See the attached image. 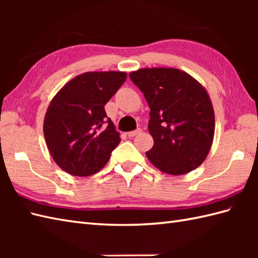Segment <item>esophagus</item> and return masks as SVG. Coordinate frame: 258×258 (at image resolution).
<instances>
[{"label": "esophagus", "mask_w": 258, "mask_h": 258, "mask_svg": "<svg viewBox=\"0 0 258 258\" xmlns=\"http://www.w3.org/2000/svg\"><path fill=\"white\" fill-rule=\"evenodd\" d=\"M141 132H142V130L138 128V130H135V131H132V132H128L127 136H128V138H134V136L139 135Z\"/></svg>", "instance_id": "esophagus-1"}]
</instances>
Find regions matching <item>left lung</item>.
Listing matches in <instances>:
<instances>
[{
	"instance_id": "1",
	"label": "left lung",
	"mask_w": 258,
	"mask_h": 258,
	"mask_svg": "<svg viewBox=\"0 0 258 258\" xmlns=\"http://www.w3.org/2000/svg\"><path fill=\"white\" fill-rule=\"evenodd\" d=\"M151 108L149 132L154 145L146 152L161 172L183 175L199 167L211 150L215 115L206 89L173 68H146L130 73Z\"/></svg>"
}]
</instances>
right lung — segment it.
<instances>
[{
  "instance_id": "obj_1",
  "label": "right lung",
  "mask_w": 258,
  "mask_h": 258,
  "mask_svg": "<svg viewBox=\"0 0 258 258\" xmlns=\"http://www.w3.org/2000/svg\"><path fill=\"white\" fill-rule=\"evenodd\" d=\"M126 78L119 71L86 72L68 82L52 98L43 132L48 152L63 171L90 176L105 166L120 139L104 105Z\"/></svg>"
}]
</instances>
